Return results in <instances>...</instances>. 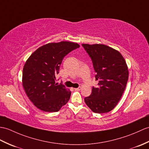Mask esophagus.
<instances>
[{"label":"esophagus","instance_id":"obj_1","mask_svg":"<svg viewBox=\"0 0 149 149\" xmlns=\"http://www.w3.org/2000/svg\"><path fill=\"white\" fill-rule=\"evenodd\" d=\"M81 89V87H79L77 88H75V91H80Z\"/></svg>","mask_w":149,"mask_h":149}]
</instances>
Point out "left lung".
<instances>
[{
	"label": "left lung",
	"instance_id": "8db88e82",
	"mask_svg": "<svg viewBox=\"0 0 149 149\" xmlns=\"http://www.w3.org/2000/svg\"><path fill=\"white\" fill-rule=\"evenodd\" d=\"M82 46L90 56L96 73L98 88L84 101L93 112L107 113L115 108L125 90L129 72L124 58L118 51L104 44Z\"/></svg>",
	"mask_w": 149,
	"mask_h": 149
}]
</instances>
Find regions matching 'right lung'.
I'll return each mask as SVG.
<instances>
[{"mask_svg":"<svg viewBox=\"0 0 149 149\" xmlns=\"http://www.w3.org/2000/svg\"><path fill=\"white\" fill-rule=\"evenodd\" d=\"M80 46L62 41L48 43L34 51L23 69L22 84L30 100L44 112H58L68 102L71 91L56 83L63 58Z\"/></svg>","mask_w":149,"mask_h":149,"instance_id":"add662e5","label":"right lung"}]
</instances>
